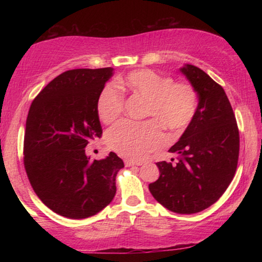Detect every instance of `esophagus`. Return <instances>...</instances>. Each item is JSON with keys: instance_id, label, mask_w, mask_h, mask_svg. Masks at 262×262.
<instances>
[{"instance_id": "obj_1", "label": "esophagus", "mask_w": 262, "mask_h": 262, "mask_svg": "<svg viewBox=\"0 0 262 262\" xmlns=\"http://www.w3.org/2000/svg\"><path fill=\"white\" fill-rule=\"evenodd\" d=\"M125 164H126V166H140V165H142V162H135V161H129V159H126Z\"/></svg>"}]
</instances>
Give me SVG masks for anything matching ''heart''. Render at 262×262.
Masks as SVG:
<instances>
[{
  "instance_id": "1",
  "label": "heart",
  "mask_w": 262,
  "mask_h": 262,
  "mask_svg": "<svg viewBox=\"0 0 262 262\" xmlns=\"http://www.w3.org/2000/svg\"><path fill=\"white\" fill-rule=\"evenodd\" d=\"M119 89L147 100L145 117L155 120L134 122L121 121L107 133L110 148L133 159H141L164 143L161 126L172 133H181L192 122L198 110V95L187 83H174L150 69H137L119 78L117 86L106 85L97 100V112L100 120L111 123L120 117L125 98ZM159 123L157 124V122Z\"/></svg>"
}]
</instances>
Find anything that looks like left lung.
<instances>
[{
  "label": "left lung",
  "instance_id": "obj_1",
  "mask_svg": "<svg viewBox=\"0 0 262 262\" xmlns=\"http://www.w3.org/2000/svg\"><path fill=\"white\" fill-rule=\"evenodd\" d=\"M199 97L192 122L168 151L171 162L156 163L159 178L149 185L152 196L177 214H195L219 200L236 173L239 130L225 91L192 64L180 68Z\"/></svg>",
  "mask_w": 262,
  "mask_h": 262
}]
</instances>
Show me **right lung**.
Instances as JSON below:
<instances>
[{"label":"right lung","mask_w":262,"mask_h":262,"mask_svg":"<svg viewBox=\"0 0 262 262\" xmlns=\"http://www.w3.org/2000/svg\"><path fill=\"white\" fill-rule=\"evenodd\" d=\"M113 68L62 73L31 104L24 135V166L35 194L56 214L81 220L113 200L123 162L117 154L90 161L85 147L101 129L97 100Z\"/></svg>","instance_id":"1"}]
</instances>
